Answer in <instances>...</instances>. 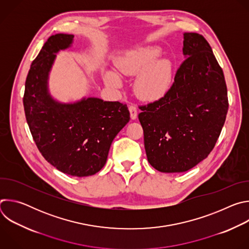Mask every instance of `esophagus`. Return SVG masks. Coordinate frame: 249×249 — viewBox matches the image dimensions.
<instances>
[{
	"instance_id": "obj_1",
	"label": "esophagus",
	"mask_w": 249,
	"mask_h": 249,
	"mask_svg": "<svg viewBox=\"0 0 249 249\" xmlns=\"http://www.w3.org/2000/svg\"><path fill=\"white\" fill-rule=\"evenodd\" d=\"M129 111H130V116L131 119L135 120L137 118V114H138V110L135 105H129Z\"/></svg>"
}]
</instances>
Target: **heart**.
<instances>
[{
    "label": "heart",
    "instance_id": "1",
    "mask_svg": "<svg viewBox=\"0 0 249 249\" xmlns=\"http://www.w3.org/2000/svg\"><path fill=\"white\" fill-rule=\"evenodd\" d=\"M160 49L157 46L141 47L129 51L116 60V67L124 75L134 76L139 72L135 83L138 96L147 101L163 97L169 89L172 79V65L167 59H157ZM104 80L108 86L119 88L121 80L112 71L105 73Z\"/></svg>",
    "mask_w": 249,
    "mask_h": 249
}]
</instances>
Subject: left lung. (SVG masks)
<instances>
[{
	"label": "left lung",
	"instance_id": "1",
	"mask_svg": "<svg viewBox=\"0 0 249 249\" xmlns=\"http://www.w3.org/2000/svg\"><path fill=\"white\" fill-rule=\"evenodd\" d=\"M185 60L166 94L147 105L139 120L150 164L160 172H183L214 149L225 124L228 90L223 70L203 35L185 32Z\"/></svg>",
	"mask_w": 249,
	"mask_h": 249
}]
</instances>
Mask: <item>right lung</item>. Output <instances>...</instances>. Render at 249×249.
<instances>
[{
	"mask_svg": "<svg viewBox=\"0 0 249 249\" xmlns=\"http://www.w3.org/2000/svg\"><path fill=\"white\" fill-rule=\"evenodd\" d=\"M74 35L58 33L44 43L30 66L23 107L32 138L43 158L72 176L98 172L107 160L113 139L129 122L130 112L119 101L95 97L60 103L48 92L47 80L56 53L73 42Z\"/></svg>",
	"mask_w": 249,
	"mask_h": 249,
	"instance_id": "1",
	"label": "right lung"
}]
</instances>
